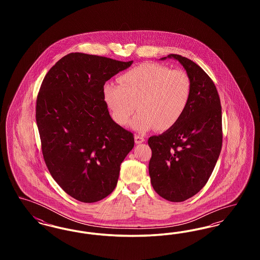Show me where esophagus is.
Instances as JSON below:
<instances>
[{
	"mask_svg": "<svg viewBox=\"0 0 260 260\" xmlns=\"http://www.w3.org/2000/svg\"><path fill=\"white\" fill-rule=\"evenodd\" d=\"M145 138L143 136H139V135H136L135 136V141H136V144H140L142 142H144Z\"/></svg>",
	"mask_w": 260,
	"mask_h": 260,
	"instance_id": "esophagus-1",
	"label": "esophagus"
}]
</instances>
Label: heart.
I'll list each match as a JSON object with an SVG mask.
<instances>
[{
	"mask_svg": "<svg viewBox=\"0 0 260 260\" xmlns=\"http://www.w3.org/2000/svg\"><path fill=\"white\" fill-rule=\"evenodd\" d=\"M120 86L106 84L103 98L113 120L126 124L138 110L131 126L138 133L156 127L165 132L183 117L192 96V81L181 69L159 63H143L118 78ZM137 106H135V104Z\"/></svg>",
	"mask_w": 260,
	"mask_h": 260,
	"instance_id": "heart-1",
	"label": "heart"
}]
</instances>
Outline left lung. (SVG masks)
<instances>
[{"label": "left lung", "mask_w": 260, "mask_h": 260, "mask_svg": "<svg viewBox=\"0 0 260 260\" xmlns=\"http://www.w3.org/2000/svg\"><path fill=\"white\" fill-rule=\"evenodd\" d=\"M192 81V96L180 121L149 137V175L154 190L171 202H183L206 185L222 146V115L217 89L198 64L178 54ZM162 57L161 59H166Z\"/></svg>", "instance_id": "obj_1"}]
</instances>
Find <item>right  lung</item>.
I'll return each instance as SVG.
<instances>
[{
  "label": "right lung",
  "mask_w": 260,
  "mask_h": 260,
  "mask_svg": "<svg viewBox=\"0 0 260 260\" xmlns=\"http://www.w3.org/2000/svg\"><path fill=\"white\" fill-rule=\"evenodd\" d=\"M104 56L72 52L45 76L36 122L45 162L71 197L94 203L111 194L134 135L116 124L103 98L109 79L129 67Z\"/></svg>",
  "instance_id": "1"
}]
</instances>
